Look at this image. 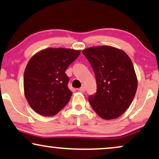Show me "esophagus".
I'll return each mask as SVG.
<instances>
[{"instance_id":"obj_1","label":"esophagus","mask_w":159,"mask_h":159,"mask_svg":"<svg viewBox=\"0 0 159 159\" xmlns=\"http://www.w3.org/2000/svg\"><path fill=\"white\" fill-rule=\"evenodd\" d=\"M78 90H79V91L81 92H84L86 91V88L84 87V86H81V88H79V89H78Z\"/></svg>"}]
</instances>
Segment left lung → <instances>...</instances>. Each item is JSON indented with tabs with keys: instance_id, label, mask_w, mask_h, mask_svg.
I'll return each mask as SVG.
<instances>
[{
	"instance_id": "obj_1",
	"label": "left lung",
	"mask_w": 159,
	"mask_h": 159,
	"mask_svg": "<svg viewBox=\"0 0 159 159\" xmlns=\"http://www.w3.org/2000/svg\"><path fill=\"white\" fill-rule=\"evenodd\" d=\"M82 53L91 64L97 83V92L89 97L92 108L104 120L119 117L137 89L131 60L123 51L108 45L86 48Z\"/></svg>"
}]
</instances>
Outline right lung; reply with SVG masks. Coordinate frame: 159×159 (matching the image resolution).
<instances>
[{
    "instance_id": "right-lung-1",
    "label": "right lung",
    "mask_w": 159,
    "mask_h": 159,
    "mask_svg": "<svg viewBox=\"0 0 159 159\" xmlns=\"http://www.w3.org/2000/svg\"><path fill=\"white\" fill-rule=\"evenodd\" d=\"M81 53L68 48H47L31 57L24 72V93L34 111L51 116L67 105L73 92L66 70Z\"/></svg>"
}]
</instances>
